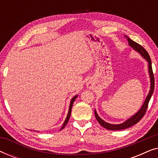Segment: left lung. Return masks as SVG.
<instances>
[{
	"instance_id": "left-lung-1",
	"label": "left lung",
	"mask_w": 158,
	"mask_h": 158,
	"mask_svg": "<svg viewBox=\"0 0 158 158\" xmlns=\"http://www.w3.org/2000/svg\"><path fill=\"white\" fill-rule=\"evenodd\" d=\"M124 36L127 38V41H128L129 46L132 47L135 51L138 52H139L148 62L149 74H150V92H149L148 96H147V98L145 99V101H144L143 105L142 106L141 109H140L139 111L135 114V115H133L131 118H128V119L125 121L124 122L122 123V124H109V123L104 122L102 118H100V116L98 115L96 111L95 110V116H96L97 121H98V123L101 125V126L104 127L105 129H109V130H122V129H125L132 127L133 125L136 124L138 122H139V121L141 120V118L143 117L144 115L146 113L147 109H148V107L149 101H150L151 97H152V95L153 94V91H154V88H155L154 74H153V72H152V62H151L150 57V55H149L148 52L145 50V49H144V47H142L141 46V45L137 44V42H134L133 40H131V39L129 38L127 36L124 35Z\"/></svg>"
}]
</instances>
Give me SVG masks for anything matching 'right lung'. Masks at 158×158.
Instances as JSON below:
<instances>
[{
	"label": "right lung",
	"mask_w": 158,
	"mask_h": 158,
	"mask_svg": "<svg viewBox=\"0 0 158 158\" xmlns=\"http://www.w3.org/2000/svg\"><path fill=\"white\" fill-rule=\"evenodd\" d=\"M77 97V95H76V96L73 97V98L71 99V101H70V106H69V111H68V116H67V117L65 118V121H64L63 124H62V127H61V129H60V130H62V129L64 128V127L66 126V124H68V121H69V118H70V114H71V111H72V107H73V103H74V101L75 99H76V98Z\"/></svg>",
	"instance_id": "add662e5"
}]
</instances>
